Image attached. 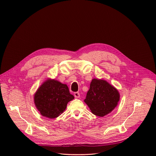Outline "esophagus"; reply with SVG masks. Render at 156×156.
<instances>
[{
  "label": "esophagus",
  "instance_id": "1",
  "mask_svg": "<svg viewBox=\"0 0 156 156\" xmlns=\"http://www.w3.org/2000/svg\"><path fill=\"white\" fill-rule=\"evenodd\" d=\"M74 96H75V98H80V93L78 92H75L74 93Z\"/></svg>",
  "mask_w": 156,
  "mask_h": 156
}]
</instances>
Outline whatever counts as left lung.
<instances>
[{
  "label": "left lung",
  "instance_id": "8db88e82",
  "mask_svg": "<svg viewBox=\"0 0 156 156\" xmlns=\"http://www.w3.org/2000/svg\"><path fill=\"white\" fill-rule=\"evenodd\" d=\"M119 99V91L114 86L105 80L93 79L84 102L93 114L104 117L112 112Z\"/></svg>",
  "mask_w": 156,
  "mask_h": 156
}]
</instances>
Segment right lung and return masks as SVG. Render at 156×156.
<instances>
[{
	"label": "right lung",
	"mask_w": 156,
	"mask_h": 156,
	"mask_svg": "<svg viewBox=\"0 0 156 156\" xmlns=\"http://www.w3.org/2000/svg\"><path fill=\"white\" fill-rule=\"evenodd\" d=\"M73 99L66 84L48 80L37 90L34 101L42 116L55 119L63 112L68 102Z\"/></svg>",
	"instance_id": "add662e5"
}]
</instances>
